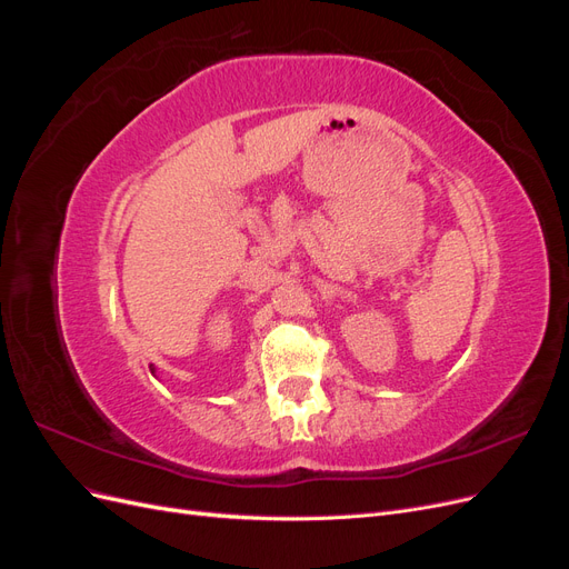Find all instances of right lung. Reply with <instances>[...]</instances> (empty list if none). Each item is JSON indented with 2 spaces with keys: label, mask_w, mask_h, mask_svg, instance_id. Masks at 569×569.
I'll list each match as a JSON object with an SVG mask.
<instances>
[{
  "label": "right lung",
  "mask_w": 569,
  "mask_h": 569,
  "mask_svg": "<svg viewBox=\"0 0 569 569\" xmlns=\"http://www.w3.org/2000/svg\"><path fill=\"white\" fill-rule=\"evenodd\" d=\"M149 368H151V372H153V366H149Z\"/></svg>",
  "instance_id": "right-lung-1"
}]
</instances>
